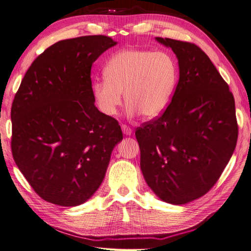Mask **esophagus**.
<instances>
[{"label":"esophagus","mask_w":251,"mask_h":251,"mask_svg":"<svg viewBox=\"0 0 251 251\" xmlns=\"http://www.w3.org/2000/svg\"><path fill=\"white\" fill-rule=\"evenodd\" d=\"M122 131H123L125 136H131L132 134V129L127 125H122Z\"/></svg>","instance_id":"1"}]
</instances>
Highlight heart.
Segmentation results:
<instances>
[{
    "label": "heart",
    "instance_id": "1",
    "mask_svg": "<svg viewBox=\"0 0 251 251\" xmlns=\"http://www.w3.org/2000/svg\"><path fill=\"white\" fill-rule=\"evenodd\" d=\"M105 78L92 85L99 110L114 117L123 104V93L129 117L142 113L146 119L162 114L174 95L178 80L175 59L165 52L123 50L106 63Z\"/></svg>",
    "mask_w": 251,
    "mask_h": 251
}]
</instances>
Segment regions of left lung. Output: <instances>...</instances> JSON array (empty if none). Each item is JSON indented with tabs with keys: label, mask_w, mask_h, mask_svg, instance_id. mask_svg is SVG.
I'll use <instances>...</instances> for the list:
<instances>
[{
	"label": "left lung",
	"mask_w": 251,
	"mask_h": 251,
	"mask_svg": "<svg viewBox=\"0 0 251 251\" xmlns=\"http://www.w3.org/2000/svg\"><path fill=\"white\" fill-rule=\"evenodd\" d=\"M155 39L175 53L179 80L161 117L137 128L140 165L161 201L183 204L213 187L232 156L235 104L226 81L197 46Z\"/></svg>",
	"instance_id": "left-lung-1"
}]
</instances>
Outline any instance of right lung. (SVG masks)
I'll return each instance as SVG.
<instances>
[{"label":"right lung","instance_id":"1","mask_svg":"<svg viewBox=\"0 0 251 251\" xmlns=\"http://www.w3.org/2000/svg\"><path fill=\"white\" fill-rule=\"evenodd\" d=\"M118 42L106 36L61 40L38 56L11 107V151L44 201L76 207L101 184L123 133L94 105L91 67Z\"/></svg>","mask_w":251,"mask_h":251}]
</instances>
